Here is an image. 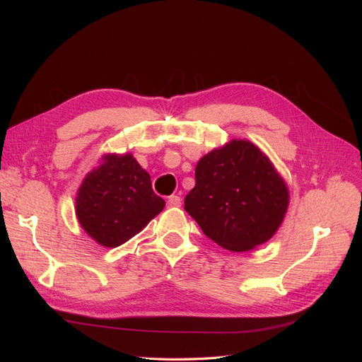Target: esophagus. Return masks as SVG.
Returning <instances> with one entry per match:
<instances>
[{"instance_id": "34e87169", "label": "esophagus", "mask_w": 362, "mask_h": 362, "mask_svg": "<svg viewBox=\"0 0 362 362\" xmlns=\"http://www.w3.org/2000/svg\"><path fill=\"white\" fill-rule=\"evenodd\" d=\"M168 206H181V198L178 194H172V196H169V199H168Z\"/></svg>"}]
</instances>
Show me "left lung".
<instances>
[{
	"label": "left lung",
	"instance_id": "obj_1",
	"mask_svg": "<svg viewBox=\"0 0 362 362\" xmlns=\"http://www.w3.org/2000/svg\"><path fill=\"white\" fill-rule=\"evenodd\" d=\"M184 208L202 233L228 250L266 243L284 221L288 189L269 158L247 140L204 156Z\"/></svg>",
	"mask_w": 362,
	"mask_h": 362
}]
</instances>
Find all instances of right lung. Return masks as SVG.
<instances>
[{
	"mask_svg": "<svg viewBox=\"0 0 362 362\" xmlns=\"http://www.w3.org/2000/svg\"><path fill=\"white\" fill-rule=\"evenodd\" d=\"M164 208L136 158L105 156L83 181L75 211L84 231L105 247L124 245Z\"/></svg>",
	"mask_w": 362,
	"mask_h": 362,
	"instance_id": "right-lung-1",
	"label": "right lung"
}]
</instances>
